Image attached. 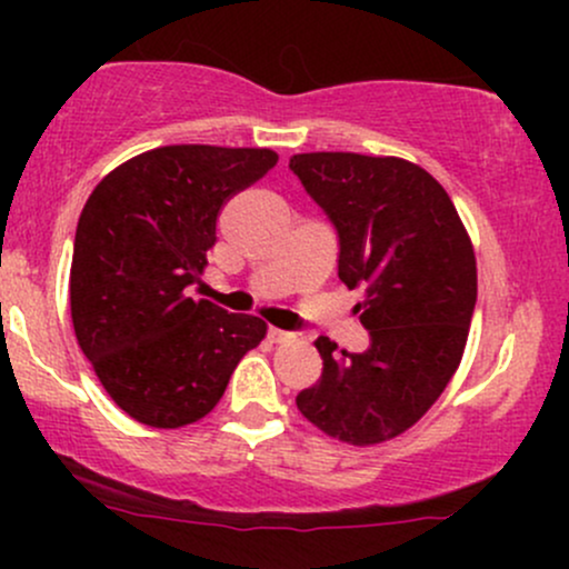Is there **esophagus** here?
<instances>
[{
    "mask_svg": "<svg viewBox=\"0 0 569 569\" xmlns=\"http://www.w3.org/2000/svg\"><path fill=\"white\" fill-rule=\"evenodd\" d=\"M267 337H270V342H276V345H280V342H291V339H293L291 331L276 329V326H272V329L267 331Z\"/></svg>",
    "mask_w": 569,
    "mask_h": 569,
    "instance_id": "obj_1",
    "label": "esophagus"
}]
</instances>
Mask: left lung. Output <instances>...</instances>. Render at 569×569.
<instances>
[{
    "label": "left lung",
    "instance_id": "8db88e82",
    "mask_svg": "<svg viewBox=\"0 0 569 569\" xmlns=\"http://www.w3.org/2000/svg\"><path fill=\"white\" fill-rule=\"evenodd\" d=\"M289 168L339 238V280L363 289V352L318 337L321 380L297 396L331 439L371 447L409 430L460 367L476 307L471 238L447 189L401 158L293 154Z\"/></svg>",
    "mask_w": 569,
    "mask_h": 569
}]
</instances>
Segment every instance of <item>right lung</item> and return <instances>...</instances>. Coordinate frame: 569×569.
Instances as JSON below:
<instances>
[{"label":"right lung","mask_w":569,"mask_h":569,"mask_svg":"<svg viewBox=\"0 0 569 569\" xmlns=\"http://www.w3.org/2000/svg\"><path fill=\"white\" fill-rule=\"evenodd\" d=\"M278 162L272 149L158 147L103 176L74 234L69 299L77 342L103 390L149 428L198 422L267 335L257 316L189 297L217 217Z\"/></svg>","instance_id":"obj_1"}]
</instances>
